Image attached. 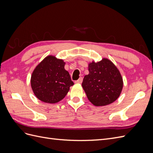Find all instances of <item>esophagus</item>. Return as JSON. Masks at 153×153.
I'll return each mask as SVG.
<instances>
[{
    "label": "esophagus",
    "mask_w": 153,
    "mask_h": 153,
    "mask_svg": "<svg viewBox=\"0 0 153 153\" xmlns=\"http://www.w3.org/2000/svg\"><path fill=\"white\" fill-rule=\"evenodd\" d=\"M82 81H83V78L82 77H80L79 79L76 80L75 82L76 83V84H82Z\"/></svg>",
    "instance_id": "obj_1"
}]
</instances>
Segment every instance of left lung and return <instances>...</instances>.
<instances>
[{
	"label": "left lung",
	"mask_w": 153,
	"mask_h": 153,
	"mask_svg": "<svg viewBox=\"0 0 153 153\" xmlns=\"http://www.w3.org/2000/svg\"><path fill=\"white\" fill-rule=\"evenodd\" d=\"M89 73L85 75L82 87L88 100L95 106L108 105L121 94L123 80L119 69L109 59L92 61L88 66Z\"/></svg>",
	"instance_id": "left-lung-1"
}]
</instances>
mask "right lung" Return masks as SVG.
Wrapping results in <instances>:
<instances>
[{
    "label": "right lung",
    "instance_id": "obj_1",
    "mask_svg": "<svg viewBox=\"0 0 153 153\" xmlns=\"http://www.w3.org/2000/svg\"><path fill=\"white\" fill-rule=\"evenodd\" d=\"M64 66L62 59L48 55L35 68L30 84L37 98L45 103H56L66 96L74 83Z\"/></svg>",
    "mask_w": 153,
    "mask_h": 153
}]
</instances>
